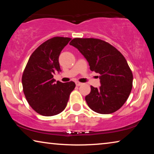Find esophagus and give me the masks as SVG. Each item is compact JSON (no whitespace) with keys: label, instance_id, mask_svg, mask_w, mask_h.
Instances as JSON below:
<instances>
[{"label":"esophagus","instance_id":"34e87169","mask_svg":"<svg viewBox=\"0 0 154 154\" xmlns=\"http://www.w3.org/2000/svg\"><path fill=\"white\" fill-rule=\"evenodd\" d=\"M75 84H76L77 86H79V85H82L83 83H81V82H75Z\"/></svg>","mask_w":154,"mask_h":154}]
</instances>
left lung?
I'll return each mask as SVG.
<instances>
[{
  "label": "left lung",
  "instance_id": "left-lung-1",
  "mask_svg": "<svg viewBox=\"0 0 154 154\" xmlns=\"http://www.w3.org/2000/svg\"><path fill=\"white\" fill-rule=\"evenodd\" d=\"M86 58L92 71L100 74V86L91 85L85 101L92 111L109 114L123 106L131 92L133 75L126 60L116 48L94 38H75L69 43Z\"/></svg>",
  "mask_w": 154,
  "mask_h": 154
}]
</instances>
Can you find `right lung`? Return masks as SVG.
<instances>
[{
	"label": "right lung",
	"instance_id": "right-lung-1",
	"mask_svg": "<svg viewBox=\"0 0 154 154\" xmlns=\"http://www.w3.org/2000/svg\"><path fill=\"white\" fill-rule=\"evenodd\" d=\"M71 40L55 36L45 41L34 51L25 67L22 78L25 97L31 107L41 116L61 113L75 88L73 82L55 83L53 75L61 71L59 56Z\"/></svg>",
	"mask_w": 154,
	"mask_h": 154
}]
</instances>
